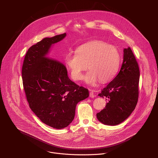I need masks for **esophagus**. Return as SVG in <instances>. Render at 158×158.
Segmentation results:
<instances>
[{"mask_svg":"<svg viewBox=\"0 0 158 158\" xmlns=\"http://www.w3.org/2000/svg\"><path fill=\"white\" fill-rule=\"evenodd\" d=\"M89 91H90V97L91 98H94L96 96H95V94H94V92H95V91L94 89H89Z\"/></svg>","mask_w":158,"mask_h":158,"instance_id":"34e87169","label":"esophagus"}]
</instances>
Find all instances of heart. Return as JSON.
<instances>
[{
  "label": "heart",
  "mask_w": 158,
  "mask_h": 158,
  "mask_svg": "<svg viewBox=\"0 0 158 158\" xmlns=\"http://www.w3.org/2000/svg\"><path fill=\"white\" fill-rule=\"evenodd\" d=\"M65 62L75 81L81 80L83 72L90 69L84 77L85 81L91 85L98 80L107 82L113 79L119 67L120 54L114 46L102 40H93L79 46L75 52H69Z\"/></svg>",
  "instance_id": "1"
}]
</instances>
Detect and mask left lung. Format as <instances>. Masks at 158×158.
<instances>
[{"instance_id": "left-lung-1", "label": "left lung", "mask_w": 158, "mask_h": 158, "mask_svg": "<svg viewBox=\"0 0 158 158\" xmlns=\"http://www.w3.org/2000/svg\"><path fill=\"white\" fill-rule=\"evenodd\" d=\"M139 76V65L132 50L124 49L119 73L98 94L108 101L105 108L96 114L101 123L116 126L131 114L138 101Z\"/></svg>"}]
</instances>
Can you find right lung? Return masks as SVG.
Returning <instances> with one entry per match:
<instances>
[{
	"mask_svg": "<svg viewBox=\"0 0 158 158\" xmlns=\"http://www.w3.org/2000/svg\"><path fill=\"white\" fill-rule=\"evenodd\" d=\"M66 34L46 37L27 51L22 77L29 107L44 124L63 129L72 123L77 104L89 97V91L73 82L65 65L46 57L52 44Z\"/></svg>",
	"mask_w": 158,
	"mask_h": 158,
	"instance_id": "1",
	"label": "right lung"
}]
</instances>
